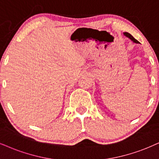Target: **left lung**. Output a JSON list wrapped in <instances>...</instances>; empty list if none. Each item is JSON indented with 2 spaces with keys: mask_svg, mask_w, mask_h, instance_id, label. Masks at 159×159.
I'll use <instances>...</instances> for the list:
<instances>
[{
  "mask_svg": "<svg viewBox=\"0 0 159 159\" xmlns=\"http://www.w3.org/2000/svg\"><path fill=\"white\" fill-rule=\"evenodd\" d=\"M123 34L125 36V37H128L129 38V39H130V40H132V41L134 42V43H139V42L137 41V40H136L135 38H134L133 36H132L131 34H130L129 33H128V32H124L123 33Z\"/></svg>",
  "mask_w": 159,
  "mask_h": 159,
  "instance_id": "1",
  "label": "left lung"
}]
</instances>
